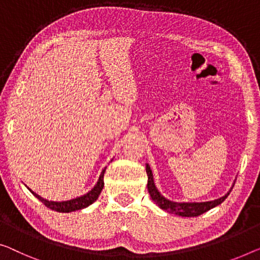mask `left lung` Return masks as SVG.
Here are the masks:
<instances>
[{"mask_svg": "<svg viewBox=\"0 0 260 260\" xmlns=\"http://www.w3.org/2000/svg\"><path fill=\"white\" fill-rule=\"evenodd\" d=\"M146 172H147V176H148V183H147V188H148V192L152 200L155 202V204H157L158 207L164 210L170 212V214H175L182 217H196L204 214L210 209L217 207L220 203L223 202L224 200L229 196V193L231 192V189L234 188V184H232V188L229 190V192H226L223 197H219V199L214 200V201H209V202H173V201H169L168 199H166L165 196L161 195V192L157 190L156 185L154 183V179H153V173L150 170L149 165H146Z\"/></svg>", "mask_w": 260, "mask_h": 260, "instance_id": "left-lung-1", "label": "left lung"}]
</instances>
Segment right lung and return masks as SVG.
<instances>
[{
  "label": "right lung",
  "instance_id": "right-lung-1",
  "mask_svg": "<svg viewBox=\"0 0 260 260\" xmlns=\"http://www.w3.org/2000/svg\"><path fill=\"white\" fill-rule=\"evenodd\" d=\"M105 170L106 168L103 169L98 182H96V184L91 189L90 191L85 193L83 196L76 197V199L70 200V201H63V202H53V201H48V200H44L43 197H41L40 195H37V193L34 192L31 189L29 188L28 189L32 192V195L36 196L37 199L45 205V207L51 209V210H55L58 212H71V211L80 210V209L86 208L88 205H91L93 202H95L96 199L99 197L100 192H102L104 188V174H105Z\"/></svg>",
  "mask_w": 260,
  "mask_h": 260
}]
</instances>
